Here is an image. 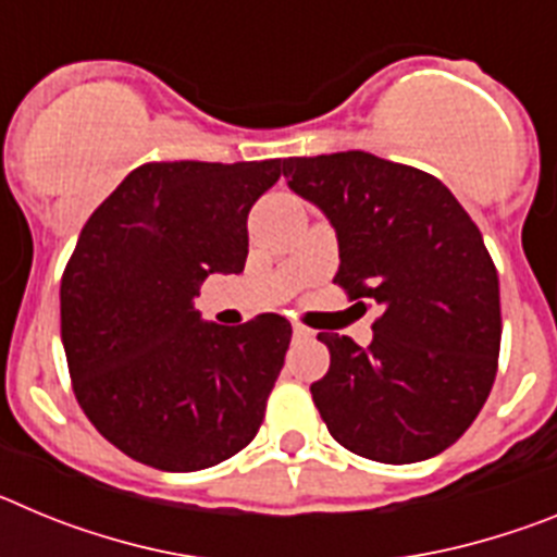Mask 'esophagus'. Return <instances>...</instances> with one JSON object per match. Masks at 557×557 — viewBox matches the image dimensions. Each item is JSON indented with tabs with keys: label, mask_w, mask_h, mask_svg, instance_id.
Instances as JSON below:
<instances>
[{
	"label": "esophagus",
	"mask_w": 557,
	"mask_h": 557,
	"mask_svg": "<svg viewBox=\"0 0 557 557\" xmlns=\"http://www.w3.org/2000/svg\"><path fill=\"white\" fill-rule=\"evenodd\" d=\"M293 337H298V339H307V337H312V329L301 326V323H293Z\"/></svg>",
	"instance_id": "esophagus-1"
}]
</instances>
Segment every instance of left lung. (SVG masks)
Returning <instances> with one entry per match:
<instances>
[{"mask_svg": "<svg viewBox=\"0 0 557 557\" xmlns=\"http://www.w3.org/2000/svg\"><path fill=\"white\" fill-rule=\"evenodd\" d=\"M282 166L337 234L334 282L382 307L368 348L318 334L332 362L309 387L314 407L359 457L405 466L441 455L482 410L499 359V275L480 228L441 181L371 152Z\"/></svg>", "mask_w": 557, "mask_h": 557, "instance_id": "obj_1", "label": "left lung"}]
</instances>
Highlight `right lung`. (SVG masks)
Here are the masks:
<instances>
[{
    "instance_id": "1",
    "label": "right lung",
    "mask_w": 557,
    "mask_h": 557,
    "mask_svg": "<svg viewBox=\"0 0 557 557\" xmlns=\"http://www.w3.org/2000/svg\"><path fill=\"white\" fill-rule=\"evenodd\" d=\"M282 159L133 170L83 225L61 282V339L75 396L106 441L161 471H200L262 426L293 326L259 314L203 321L211 273H243L248 211Z\"/></svg>"
}]
</instances>
